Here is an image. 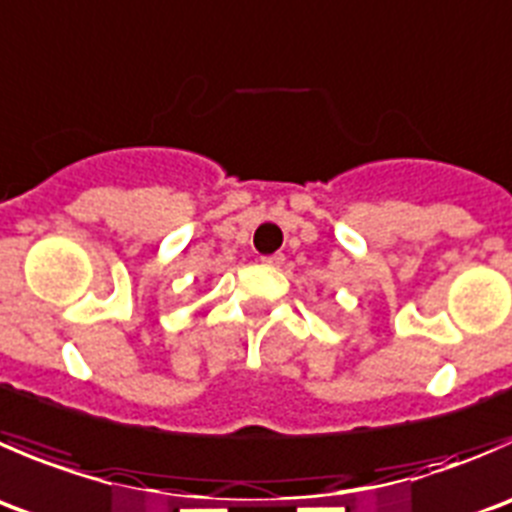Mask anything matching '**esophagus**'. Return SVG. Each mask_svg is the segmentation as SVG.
<instances>
[{
    "label": "esophagus",
    "mask_w": 512,
    "mask_h": 512,
    "mask_svg": "<svg viewBox=\"0 0 512 512\" xmlns=\"http://www.w3.org/2000/svg\"><path fill=\"white\" fill-rule=\"evenodd\" d=\"M260 262H262V265H267V267H280L282 262H285V255H282V252H275V255L260 257Z\"/></svg>",
    "instance_id": "1"
}]
</instances>
